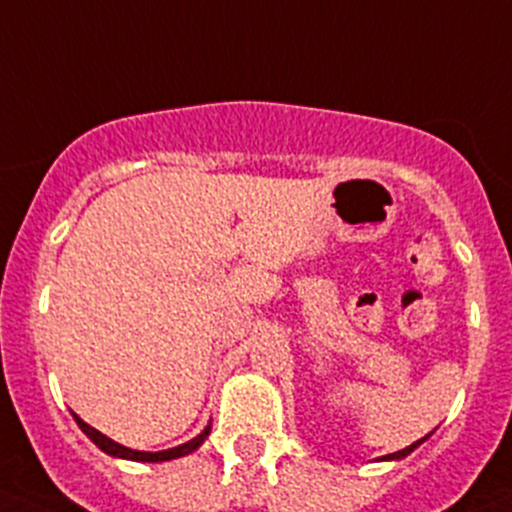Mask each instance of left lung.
<instances>
[{
  "label": "left lung",
  "instance_id": "8db88e82",
  "mask_svg": "<svg viewBox=\"0 0 512 512\" xmlns=\"http://www.w3.org/2000/svg\"><path fill=\"white\" fill-rule=\"evenodd\" d=\"M426 438H428V436H426ZM426 438H421V441L411 443V446H406V448H404V451H396V453H391V456H384V458H404V456H409V453H411V451H414V448L418 446V443H423V441H426Z\"/></svg>",
  "mask_w": 512,
  "mask_h": 512
}]
</instances>
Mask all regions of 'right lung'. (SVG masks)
Returning <instances> with one entry per match:
<instances>
[{"label": "right lung", "mask_w": 512, "mask_h": 512, "mask_svg": "<svg viewBox=\"0 0 512 512\" xmlns=\"http://www.w3.org/2000/svg\"><path fill=\"white\" fill-rule=\"evenodd\" d=\"M74 418H76V423H79V426H81V431H84L86 436H89L91 441H94L96 446L101 448V451H106L108 456L128 458V461H146V463L173 461V458L188 456V453H193L195 448H198L200 443L205 441V436H208V433H210V428H205V431L200 433L198 438H193V441L183 443V446H178V448H168V451H158V453H146V451H133V448H126V446H121V443L111 441V438H106V436H103V433H98L96 428H91L89 423H84V421H81L79 416H74Z\"/></svg>", "instance_id": "add662e5"}]
</instances>
